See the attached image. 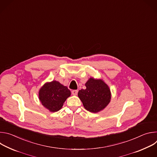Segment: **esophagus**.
<instances>
[{
	"label": "esophagus",
	"instance_id": "obj_1",
	"mask_svg": "<svg viewBox=\"0 0 157 157\" xmlns=\"http://www.w3.org/2000/svg\"><path fill=\"white\" fill-rule=\"evenodd\" d=\"M71 93L73 95H77L78 94V91L77 90H73Z\"/></svg>",
	"mask_w": 157,
	"mask_h": 157
}]
</instances>
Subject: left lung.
Returning <instances> with one entry per match:
<instances>
[{"label": "left lung", "mask_w": 157, "mask_h": 157, "mask_svg": "<svg viewBox=\"0 0 157 157\" xmlns=\"http://www.w3.org/2000/svg\"><path fill=\"white\" fill-rule=\"evenodd\" d=\"M85 85L86 89L79 90L78 94L84 108L93 113L104 109L111 98L107 85L101 79H94L92 78Z\"/></svg>", "instance_id": "obj_1"}]
</instances>
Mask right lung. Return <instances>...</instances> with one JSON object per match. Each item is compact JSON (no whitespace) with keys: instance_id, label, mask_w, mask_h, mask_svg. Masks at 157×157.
I'll return each mask as SVG.
<instances>
[{"instance_id":"add662e5","label":"right lung","mask_w":157,"mask_h":157,"mask_svg":"<svg viewBox=\"0 0 157 157\" xmlns=\"http://www.w3.org/2000/svg\"><path fill=\"white\" fill-rule=\"evenodd\" d=\"M70 95L68 87L56 81L46 83L39 91V99L43 105L53 113L62 107Z\"/></svg>"}]
</instances>
